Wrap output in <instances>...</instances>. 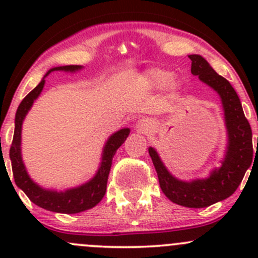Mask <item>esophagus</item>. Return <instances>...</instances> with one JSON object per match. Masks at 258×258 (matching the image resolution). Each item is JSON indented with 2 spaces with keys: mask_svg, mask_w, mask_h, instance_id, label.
<instances>
[{
  "mask_svg": "<svg viewBox=\"0 0 258 258\" xmlns=\"http://www.w3.org/2000/svg\"><path fill=\"white\" fill-rule=\"evenodd\" d=\"M136 130L139 132H142V134H150V132L153 131V123L147 118L140 119L136 123Z\"/></svg>",
  "mask_w": 258,
  "mask_h": 258,
  "instance_id": "obj_1",
  "label": "esophagus"
}]
</instances>
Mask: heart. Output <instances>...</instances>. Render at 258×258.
I'll return each instance as SVG.
<instances>
[{
    "label": "heart",
    "mask_w": 258,
    "mask_h": 258,
    "mask_svg": "<svg viewBox=\"0 0 258 258\" xmlns=\"http://www.w3.org/2000/svg\"><path fill=\"white\" fill-rule=\"evenodd\" d=\"M142 77L147 87L151 90H160L165 87V92L170 100H175L181 90V83L175 76H172L170 70L153 67L146 70Z\"/></svg>",
    "instance_id": "b5f03b06"
}]
</instances>
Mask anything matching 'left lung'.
<instances>
[{"label":"left lung","instance_id":"8db88e82","mask_svg":"<svg viewBox=\"0 0 258 258\" xmlns=\"http://www.w3.org/2000/svg\"><path fill=\"white\" fill-rule=\"evenodd\" d=\"M191 74L218 93L225 116L227 145L220 167L211 171L206 178L192 181L178 179L172 175L153 147L148 148L157 172L160 187L168 200L179 206L202 209L230 197L240 186L253 157L252 131L244 117L241 101L231 83L220 76L200 54H189Z\"/></svg>","mask_w":258,"mask_h":258}]
</instances>
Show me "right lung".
Here are the masks:
<instances>
[{
  "instance_id": "add662e5",
  "label": "right lung",
  "mask_w": 258,
  "mask_h": 258,
  "mask_svg": "<svg viewBox=\"0 0 258 258\" xmlns=\"http://www.w3.org/2000/svg\"><path fill=\"white\" fill-rule=\"evenodd\" d=\"M82 66H59L51 69L47 74L43 76L41 82L26 96L20 103L17 108L16 117H15V134L12 140L11 148H10V158L12 163V172L14 178L18 188L22 189L28 199L37 205L38 207L52 211V212L58 213H79L82 211L90 210L95 207L101 200L103 199L106 194V187H107V179L110 175L111 165H112V158L118 150L119 146L126 141L130 135V128H121L117 132L111 135L106 141L102 150V157L101 163L98 166L97 172L95 173L90 181L81 186L74 187V188L64 189V191H56V189L43 188L40 184L36 183L28 175L26 166L22 161V153H21V134H22V123L26 114L32 107L33 102L41 95L45 86L46 77L53 71H63V72H74L82 70Z\"/></svg>"
}]
</instances>
